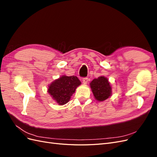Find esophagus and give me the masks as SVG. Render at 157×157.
I'll return each mask as SVG.
<instances>
[{
	"label": "esophagus",
	"instance_id": "obj_1",
	"mask_svg": "<svg viewBox=\"0 0 157 157\" xmlns=\"http://www.w3.org/2000/svg\"><path fill=\"white\" fill-rule=\"evenodd\" d=\"M88 81V78L87 77H85V78H82V82H83V84H87Z\"/></svg>",
	"mask_w": 157,
	"mask_h": 157
}]
</instances>
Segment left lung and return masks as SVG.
<instances>
[{
  "instance_id": "left-lung-1",
  "label": "left lung",
  "mask_w": 157,
  "mask_h": 157,
  "mask_svg": "<svg viewBox=\"0 0 157 157\" xmlns=\"http://www.w3.org/2000/svg\"><path fill=\"white\" fill-rule=\"evenodd\" d=\"M90 87L94 96L98 101L105 100L111 95V87L108 79L104 77H99L94 79L90 82Z\"/></svg>"
}]
</instances>
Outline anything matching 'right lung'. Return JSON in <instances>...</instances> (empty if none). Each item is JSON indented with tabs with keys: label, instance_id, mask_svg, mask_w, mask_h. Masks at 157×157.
<instances>
[{
	"label": "right lung",
	"instance_id": "obj_1",
	"mask_svg": "<svg viewBox=\"0 0 157 157\" xmlns=\"http://www.w3.org/2000/svg\"><path fill=\"white\" fill-rule=\"evenodd\" d=\"M80 84L81 82L76 76L63 75L50 85L48 92L59 105H64L70 100L72 94Z\"/></svg>",
	"mask_w": 157,
	"mask_h": 157
}]
</instances>
